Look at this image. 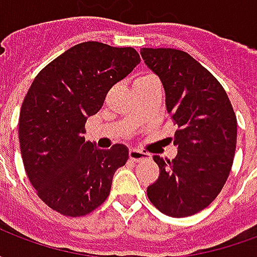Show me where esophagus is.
<instances>
[{
    "instance_id": "1",
    "label": "esophagus",
    "mask_w": 257,
    "mask_h": 257,
    "mask_svg": "<svg viewBox=\"0 0 257 257\" xmlns=\"http://www.w3.org/2000/svg\"><path fill=\"white\" fill-rule=\"evenodd\" d=\"M129 158L132 161H145V160H149L150 158V154L147 153H143V151L136 150V149H131L129 150Z\"/></svg>"
}]
</instances>
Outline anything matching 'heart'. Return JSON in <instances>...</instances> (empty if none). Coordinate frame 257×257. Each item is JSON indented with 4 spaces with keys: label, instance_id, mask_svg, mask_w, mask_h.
Here are the masks:
<instances>
[{
    "label": "heart",
    "instance_id": "b5f03b06",
    "mask_svg": "<svg viewBox=\"0 0 257 257\" xmlns=\"http://www.w3.org/2000/svg\"><path fill=\"white\" fill-rule=\"evenodd\" d=\"M151 79H156V77H153V75H142L140 78L136 79V82H143V81H151Z\"/></svg>",
    "mask_w": 257,
    "mask_h": 257
}]
</instances>
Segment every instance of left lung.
Wrapping results in <instances>:
<instances>
[{
  "label": "left lung",
  "mask_w": 257,
  "mask_h": 257,
  "mask_svg": "<svg viewBox=\"0 0 257 257\" xmlns=\"http://www.w3.org/2000/svg\"><path fill=\"white\" fill-rule=\"evenodd\" d=\"M140 55L165 89V104L178 131L172 161L154 156L160 176L147 187L151 204L172 217L205 209L219 195L231 171L237 118L220 82L189 53L143 48Z\"/></svg>",
  "instance_id": "left-lung-1"
}]
</instances>
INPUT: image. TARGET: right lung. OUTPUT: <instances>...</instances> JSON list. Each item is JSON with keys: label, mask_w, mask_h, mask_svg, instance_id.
<instances>
[{"label": "right lung", "mask_w": 257, "mask_h": 257, "mask_svg": "<svg viewBox=\"0 0 257 257\" xmlns=\"http://www.w3.org/2000/svg\"><path fill=\"white\" fill-rule=\"evenodd\" d=\"M139 63L134 48L88 41L67 49L33 81L20 110V153L30 183L53 210L84 216L108 197L129 151L123 145L100 150L85 142V122Z\"/></svg>", "instance_id": "1"}]
</instances>
